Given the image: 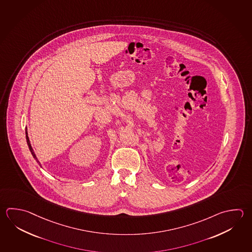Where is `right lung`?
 I'll return each instance as SVG.
<instances>
[{
    "instance_id": "obj_1",
    "label": "right lung",
    "mask_w": 252,
    "mask_h": 252,
    "mask_svg": "<svg viewBox=\"0 0 252 252\" xmlns=\"http://www.w3.org/2000/svg\"><path fill=\"white\" fill-rule=\"evenodd\" d=\"M26 138H27V143H28V145H29V150H30V152L32 153V155H33V158L37 161L39 165L41 166V164H40V162H39L38 159H37V158L35 156V154H34V152H33V148L31 146V143H30V141H29V135H28V131H27V128H26Z\"/></svg>"
}]
</instances>
